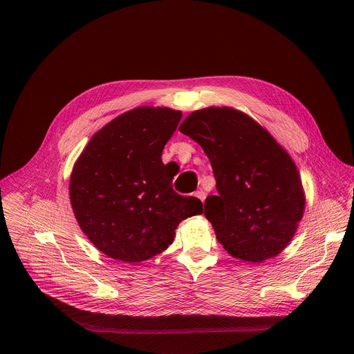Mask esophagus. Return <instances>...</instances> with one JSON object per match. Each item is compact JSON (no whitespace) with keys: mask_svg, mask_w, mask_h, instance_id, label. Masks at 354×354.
<instances>
[{"mask_svg":"<svg viewBox=\"0 0 354 354\" xmlns=\"http://www.w3.org/2000/svg\"><path fill=\"white\" fill-rule=\"evenodd\" d=\"M194 196H196L200 201H205V198H206V193H205L203 190H197V192L194 193Z\"/></svg>","mask_w":354,"mask_h":354,"instance_id":"34e87169","label":"esophagus"}]
</instances>
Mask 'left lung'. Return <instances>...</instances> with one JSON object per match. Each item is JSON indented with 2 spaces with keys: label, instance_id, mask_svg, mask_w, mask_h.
Returning a JSON list of instances; mask_svg holds the SVG:
<instances>
[{
  "label": "left lung",
  "instance_id": "8db88e82",
  "mask_svg": "<svg viewBox=\"0 0 354 354\" xmlns=\"http://www.w3.org/2000/svg\"><path fill=\"white\" fill-rule=\"evenodd\" d=\"M179 131L201 145L218 194L205 216L234 258L261 263L277 257L304 214L306 196L287 151L248 115L232 108L190 113Z\"/></svg>",
  "mask_w": 354,
  "mask_h": 354
}]
</instances>
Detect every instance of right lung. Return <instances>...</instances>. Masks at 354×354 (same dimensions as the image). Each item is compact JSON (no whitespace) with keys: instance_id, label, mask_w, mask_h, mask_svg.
Segmentation results:
<instances>
[{"instance_id":"obj_1","label":"right lung","mask_w":354,"mask_h":354,"mask_svg":"<svg viewBox=\"0 0 354 354\" xmlns=\"http://www.w3.org/2000/svg\"><path fill=\"white\" fill-rule=\"evenodd\" d=\"M182 112L141 106L92 136L70 178V200L88 239L105 255L137 263L165 250L178 224L203 213L172 189L161 156Z\"/></svg>"}]
</instances>
